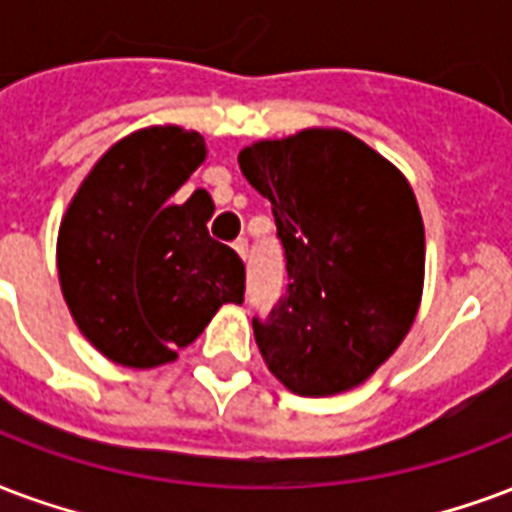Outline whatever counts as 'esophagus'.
<instances>
[{
	"mask_svg": "<svg viewBox=\"0 0 512 512\" xmlns=\"http://www.w3.org/2000/svg\"><path fill=\"white\" fill-rule=\"evenodd\" d=\"M233 249L246 260V255H249V241H246V238H238L236 244H233Z\"/></svg>",
	"mask_w": 512,
	"mask_h": 512,
	"instance_id": "esophagus-1",
	"label": "esophagus"
}]
</instances>
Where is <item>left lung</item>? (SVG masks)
Here are the masks:
<instances>
[{"label":"left lung","mask_w":512,"mask_h":512,"mask_svg":"<svg viewBox=\"0 0 512 512\" xmlns=\"http://www.w3.org/2000/svg\"><path fill=\"white\" fill-rule=\"evenodd\" d=\"M238 165L271 200L287 268V293L252 320L260 355L298 396L350 391L418 314V200L391 162L342 130L260 140Z\"/></svg>","instance_id":"1"}]
</instances>
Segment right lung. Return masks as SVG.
Listing matches in <instances>:
<instances>
[{
    "label": "right lung",
    "instance_id": "obj_1",
    "mask_svg": "<svg viewBox=\"0 0 512 512\" xmlns=\"http://www.w3.org/2000/svg\"><path fill=\"white\" fill-rule=\"evenodd\" d=\"M206 160L198 132L151 127L102 154L59 230V282L83 336L113 363L176 358L222 304L244 301V260L208 236L214 203L170 195Z\"/></svg>",
    "mask_w": 512,
    "mask_h": 512
}]
</instances>
